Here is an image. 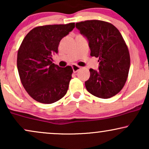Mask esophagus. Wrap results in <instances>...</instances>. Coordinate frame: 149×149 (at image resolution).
Masks as SVG:
<instances>
[{"instance_id":"34e87169","label":"esophagus","mask_w":149,"mask_h":149,"mask_svg":"<svg viewBox=\"0 0 149 149\" xmlns=\"http://www.w3.org/2000/svg\"><path fill=\"white\" fill-rule=\"evenodd\" d=\"M80 68H81V67L78 65H72V69H73V72H74V73L77 72V71H78Z\"/></svg>"}]
</instances>
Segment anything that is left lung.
Instances as JSON below:
<instances>
[{
    "instance_id": "8db88e82",
    "label": "left lung",
    "mask_w": 149,
    "mask_h": 149,
    "mask_svg": "<svg viewBox=\"0 0 149 149\" xmlns=\"http://www.w3.org/2000/svg\"><path fill=\"white\" fill-rule=\"evenodd\" d=\"M76 27L88 39L90 55L99 58V70L89 69L86 90L100 98L114 96L125 86L131 63L123 37L113 24L102 20L76 22Z\"/></svg>"
}]
</instances>
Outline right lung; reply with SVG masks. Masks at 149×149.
<instances>
[{"mask_svg":"<svg viewBox=\"0 0 149 149\" xmlns=\"http://www.w3.org/2000/svg\"><path fill=\"white\" fill-rule=\"evenodd\" d=\"M75 27L74 22L48 24L31 29L18 51L17 67L21 83L33 100L52 104L67 93L73 69L52 63L61 39Z\"/></svg>","mask_w":149,"mask_h":149,"instance_id":"obj_1","label":"right lung"}]
</instances>
